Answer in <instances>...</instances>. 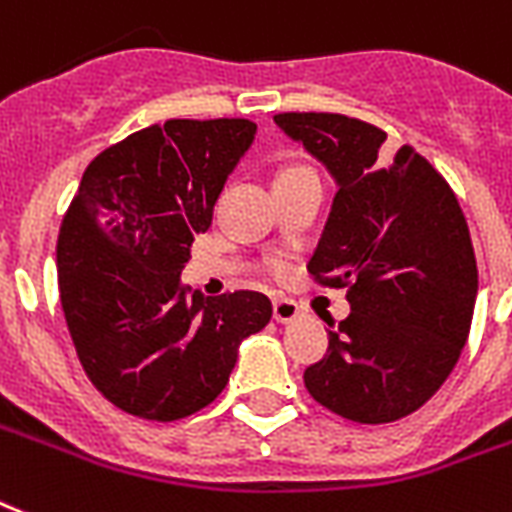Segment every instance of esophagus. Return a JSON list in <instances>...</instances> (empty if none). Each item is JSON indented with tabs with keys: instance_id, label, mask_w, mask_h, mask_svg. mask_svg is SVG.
I'll use <instances>...</instances> for the list:
<instances>
[{
	"instance_id": "obj_1",
	"label": "esophagus",
	"mask_w": 512,
	"mask_h": 512,
	"mask_svg": "<svg viewBox=\"0 0 512 512\" xmlns=\"http://www.w3.org/2000/svg\"><path fill=\"white\" fill-rule=\"evenodd\" d=\"M272 314H275V320L280 322V325H288V322H293L298 314H301V309H298V304L293 298L275 296V301H272Z\"/></svg>"
}]
</instances>
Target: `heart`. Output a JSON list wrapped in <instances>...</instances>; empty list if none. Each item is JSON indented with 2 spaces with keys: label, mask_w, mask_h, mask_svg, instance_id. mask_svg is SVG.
<instances>
[{
  "label": "heart",
  "mask_w": 512,
  "mask_h": 512,
  "mask_svg": "<svg viewBox=\"0 0 512 512\" xmlns=\"http://www.w3.org/2000/svg\"><path fill=\"white\" fill-rule=\"evenodd\" d=\"M296 171H306L304 166H290V169H282L280 177H288V174H296ZM275 267H280V261H275Z\"/></svg>",
  "instance_id": "1"
}]
</instances>
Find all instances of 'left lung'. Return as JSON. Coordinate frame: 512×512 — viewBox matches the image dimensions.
<instances>
[{
    "mask_svg": "<svg viewBox=\"0 0 512 512\" xmlns=\"http://www.w3.org/2000/svg\"><path fill=\"white\" fill-rule=\"evenodd\" d=\"M275 124L338 185L309 272L346 288L351 314L327 330L306 391L354 423L407 418L439 391L468 341L478 269L463 208L410 145L383 153L378 126L338 113H280Z\"/></svg>",
    "mask_w": 512,
    "mask_h": 512,
    "instance_id": "8db88e82",
    "label": "left lung"
}]
</instances>
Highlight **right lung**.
<instances>
[{"label":"right lung","mask_w":512,"mask_h":512,"mask_svg":"<svg viewBox=\"0 0 512 512\" xmlns=\"http://www.w3.org/2000/svg\"><path fill=\"white\" fill-rule=\"evenodd\" d=\"M256 124L171 118L87 166L57 235V285L79 362L108 402L145 420L187 418L222 394L272 304L206 298L179 275Z\"/></svg>","instance_id":"add662e5"}]
</instances>
